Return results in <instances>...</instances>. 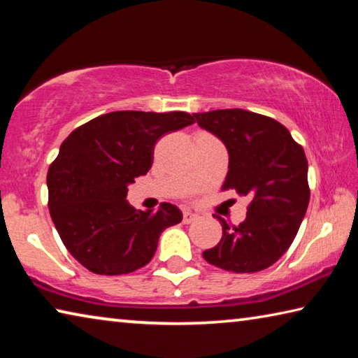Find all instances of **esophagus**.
<instances>
[{
    "label": "esophagus",
    "instance_id": "34e87169",
    "mask_svg": "<svg viewBox=\"0 0 358 358\" xmlns=\"http://www.w3.org/2000/svg\"><path fill=\"white\" fill-rule=\"evenodd\" d=\"M197 220V215L191 213V211H183V222L185 224H191L192 221Z\"/></svg>",
    "mask_w": 358,
    "mask_h": 358
}]
</instances>
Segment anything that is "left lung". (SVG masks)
<instances>
[{
	"mask_svg": "<svg viewBox=\"0 0 358 358\" xmlns=\"http://www.w3.org/2000/svg\"><path fill=\"white\" fill-rule=\"evenodd\" d=\"M197 124L226 145L229 172L222 191L250 199L240 226L203 251L208 264L234 273L268 268L292 245L310 203L308 161L301 145L276 120L243 108L194 113Z\"/></svg>",
	"mask_w": 358,
	"mask_h": 358,
	"instance_id": "8db88e82",
	"label": "left lung"
}]
</instances>
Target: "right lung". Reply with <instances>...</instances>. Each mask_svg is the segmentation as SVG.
<instances>
[{"mask_svg": "<svg viewBox=\"0 0 358 358\" xmlns=\"http://www.w3.org/2000/svg\"><path fill=\"white\" fill-rule=\"evenodd\" d=\"M194 123L186 112L120 110L78 126L48 167V210L64 246L96 275H126L155 256L162 230L183 215L162 202L136 210L128 186L153 164L156 142Z\"/></svg>", "mask_w": 358, "mask_h": 358, "instance_id": "1", "label": "right lung"}]
</instances>
